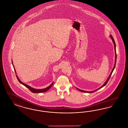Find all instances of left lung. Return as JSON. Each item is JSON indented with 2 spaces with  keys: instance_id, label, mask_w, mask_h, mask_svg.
Wrapping results in <instances>:
<instances>
[{
  "instance_id": "obj_1",
  "label": "left lung",
  "mask_w": 128,
  "mask_h": 128,
  "mask_svg": "<svg viewBox=\"0 0 128 128\" xmlns=\"http://www.w3.org/2000/svg\"><path fill=\"white\" fill-rule=\"evenodd\" d=\"M110 38H111V39H112V42H113V44L114 45V49H115V64H114V67H113V69H112V71H111V73H110V75L109 76H108V78L107 79V80H106V82H105V83L103 85V86H102L100 88H98V89H96V90H95L94 91H84V90H81V89H78V88H76L77 89L79 90V91H80L81 92H86V93H93V92H94V91H96V90H98V89H100L101 88H103V86H104L105 85H106V84H107L108 83V80H109V79H110V76H111V74H112V72H113V70H114V68H115V66H116V60H117V56H116V44H115V40H114L113 39V37L111 36V35H110Z\"/></svg>"
}]
</instances>
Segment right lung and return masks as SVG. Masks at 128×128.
Segmentation results:
<instances>
[{
    "instance_id": "1",
    "label": "right lung",
    "mask_w": 128,
    "mask_h": 128,
    "mask_svg": "<svg viewBox=\"0 0 128 128\" xmlns=\"http://www.w3.org/2000/svg\"><path fill=\"white\" fill-rule=\"evenodd\" d=\"M12 63H13L12 62ZM13 67H14V71H15V72H16V71H15V68H14V67L13 66ZM17 76V79H18V81H19V82L20 83V84H22L23 85H24V86H25L26 87H27L28 88L30 89V91H31V92H32V93H42V92H46V91H47L48 90H49V89H50V88L52 87V84H53V83H54V82L53 83H52V84L49 86L48 87H47V88H44V89H35V88H32V87H30V86H28L27 84H25L23 83V82H22L20 80V79L18 78V76Z\"/></svg>"
}]
</instances>
